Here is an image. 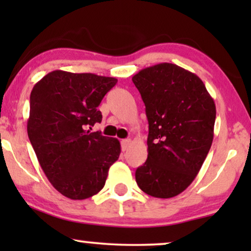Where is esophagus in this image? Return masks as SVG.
<instances>
[{"label":"esophagus","mask_w":251,"mask_h":251,"mask_svg":"<svg viewBox=\"0 0 251 251\" xmlns=\"http://www.w3.org/2000/svg\"><path fill=\"white\" fill-rule=\"evenodd\" d=\"M130 144H131V140L130 139H122L121 140V147H122L123 152H126V151L129 149Z\"/></svg>","instance_id":"obj_1"}]
</instances>
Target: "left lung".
I'll use <instances>...</instances> for the list:
<instances>
[{
	"mask_svg": "<svg viewBox=\"0 0 251 251\" xmlns=\"http://www.w3.org/2000/svg\"><path fill=\"white\" fill-rule=\"evenodd\" d=\"M132 82L149 120V155L136 170V181L151 197L174 198L190 186L208 155L215 101L198 75L175 64L144 68Z\"/></svg>",
	"mask_w": 251,
	"mask_h": 251,
	"instance_id": "1",
	"label": "left lung"
}]
</instances>
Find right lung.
Segmentation results:
<instances>
[{
    "label": "right lung",
    "mask_w": 251,
    "mask_h": 251,
    "mask_svg": "<svg viewBox=\"0 0 251 251\" xmlns=\"http://www.w3.org/2000/svg\"><path fill=\"white\" fill-rule=\"evenodd\" d=\"M116 82L115 77L58 70L30 92V144L52 186L72 200L97 194L121 153L118 139L90 131L101 122L97 107Z\"/></svg>",
    "instance_id": "obj_1"
}]
</instances>
